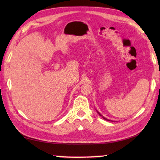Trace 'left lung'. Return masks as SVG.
I'll return each instance as SVG.
<instances>
[{
  "label": "left lung",
  "instance_id": "1",
  "mask_svg": "<svg viewBox=\"0 0 160 160\" xmlns=\"http://www.w3.org/2000/svg\"><path fill=\"white\" fill-rule=\"evenodd\" d=\"M97 113H98V114L100 116H102V117L103 118H104V120H107V121H112V120H109V119H108V118H105V117H104V116H103L102 114H101V113H100L99 112H98V111H97Z\"/></svg>",
  "mask_w": 160,
  "mask_h": 160
}]
</instances>
